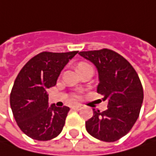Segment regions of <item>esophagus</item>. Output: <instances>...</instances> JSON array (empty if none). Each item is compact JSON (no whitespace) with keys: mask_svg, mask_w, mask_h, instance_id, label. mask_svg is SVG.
Here are the masks:
<instances>
[{"mask_svg":"<svg viewBox=\"0 0 156 156\" xmlns=\"http://www.w3.org/2000/svg\"><path fill=\"white\" fill-rule=\"evenodd\" d=\"M72 108H73L74 110H79V109H81V105H75V106H73V107H72Z\"/></svg>","mask_w":156,"mask_h":156,"instance_id":"esophagus-1","label":"esophagus"}]
</instances>
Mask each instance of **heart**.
I'll list each match as a JSON object with an SVG mask.
<instances>
[{
    "instance_id": "heart-1",
    "label": "heart",
    "mask_w": 156,
    "mask_h": 156,
    "mask_svg": "<svg viewBox=\"0 0 156 156\" xmlns=\"http://www.w3.org/2000/svg\"><path fill=\"white\" fill-rule=\"evenodd\" d=\"M77 69H78V71L81 74V73H82L83 71H85L86 69H91V67L86 62H80L78 64V66H77Z\"/></svg>"
}]
</instances>
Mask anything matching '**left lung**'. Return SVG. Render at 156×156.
Segmentation results:
<instances>
[{
    "instance_id": "8db88e82",
    "label": "left lung",
    "mask_w": 156,
    "mask_h": 156,
    "mask_svg": "<svg viewBox=\"0 0 156 156\" xmlns=\"http://www.w3.org/2000/svg\"><path fill=\"white\" fill-rule=\"evenodd\" d=\"M98 71L97 93L103 95L108 108L93 109L86 122L87 133L101 141L112 142L126 135L137 121L143 101V89L131 64L110 49L80 52Z\"/></svg>"
}]
</instances>
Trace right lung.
Returning a JSON list of instances; mask_svg holds the SVG:
<instances>
[{
	"label": "right lung",
	"instance_id": "add662e5",
	"mask_svg": "<svg viewBox=\"0 0 156 156\" xmlns=\"http://www.w3.org/2000/svg\"><path fill=\"white\" fill-rule=\"evenodd\" d=\"M77 53H40L17 75L10 106L17 125L28 137L48 141L62 132L69 108L49 106L47 89L55 86L62 70Z\"/></svg>",
	"mask_w": 156,
	"mask_h": 156
}]
</instances>
